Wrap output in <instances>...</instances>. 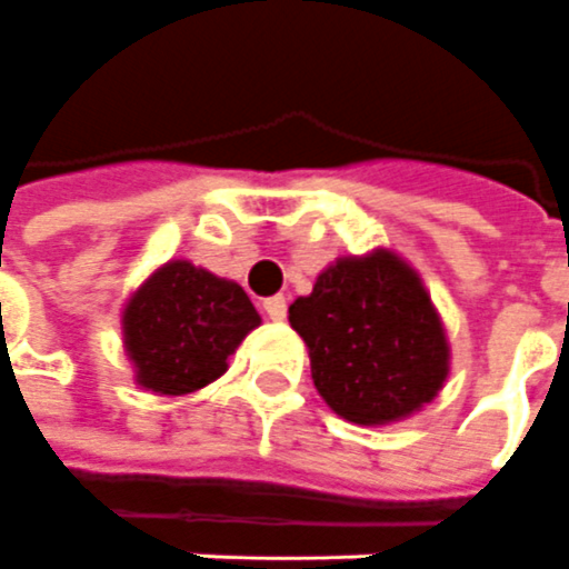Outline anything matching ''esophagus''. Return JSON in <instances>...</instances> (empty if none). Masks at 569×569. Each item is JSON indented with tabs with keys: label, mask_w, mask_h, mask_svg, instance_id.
Returning <instances> with one entry per match:
<instances>
[{
	"label": "esophagus",
	"mask_w": 569,
	"mask_h": 569,
	"mask_svg": "<svg viewBox=\"0 0 569 569\" xmlns=\"http://www.w3.org/2000/svg\"><path fill=\"white\" fill-rule=\"evenodd\" d=\"M263 312L272 321H284V316H288V300L284 297H269V300H263Z\"/></svg>",
	"instance_id": "esophagus-1"
}]
</instances>
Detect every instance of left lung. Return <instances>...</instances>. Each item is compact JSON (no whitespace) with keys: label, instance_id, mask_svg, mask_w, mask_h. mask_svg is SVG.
<instances>
[{"label":"left lung","instance_id":"1","mask_svg":"<svg viewBox=\"0 0 569 569\" xmlns=\"http://www.w3.org/2000/svg\"><path fill=\"white\" fill-rule=\"evenodd\" d=\"M318 395L358 426H389L445 389L450 342L420 272L389 248L340 257L288 309Z\"/></svg>","mask_w":569,"mask_h":569}]
</instances>
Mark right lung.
Wrapping results in <instances>:
<instances>
[{
  "label": "right lung",
  "instance_id": "obj_1",
  "mask_svg": "<svg viewBox=\"0 0 569 569\" xmlns=\"http://www.w3.org/2000/svg\"><path fill=\"white\" fill-rule=\"evenodd\" d=\"M257 325L241 284L189 260H168L124 303V356L140 389L189 395L227 373L229 356Z\"/></svg>",
  "mask_w": 569,
  "mask_h": 569
}]
</instances>
